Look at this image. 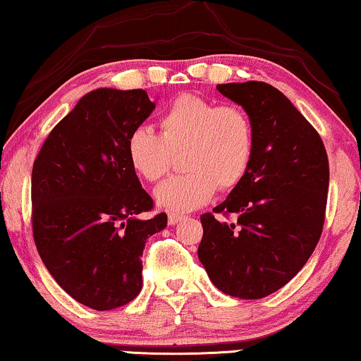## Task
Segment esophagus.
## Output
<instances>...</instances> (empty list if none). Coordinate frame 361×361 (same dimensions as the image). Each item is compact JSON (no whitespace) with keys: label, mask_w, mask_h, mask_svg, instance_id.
<instances>
[{"label":"esophagus","mask_w":361,"mask_h":361,"mask_svg":"<svg viewBox=\"0 0 361 361\" xmlns=\"http://www.w3.org/2000/svg\"><path fill=\"white\" fill-rule=\"evenodd\" d=\"M183 214H178V213H170L168 214V225H178L181 220H183Z\"/></svg>","instance_id":"34e87169"}]
</instances>
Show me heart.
<instances>
[{
    "label": "heart",
    "mask_w": 361,
    "mask_h": 361,
    "mask_svg": "<svg viewBox=\"0 0 361 361\" xmlns=\"http://www.w3.org/2000/svg\"><path fill=\"white\" fill-rule=\"evenodd\" d=\"M159 135L136 128L128 136L130 165L141 178L157 181L170 170L173 153L183 149L186 173L171 176L154 190L161 208L185 213L208 203L216 191L235 188L253 157V125L236 104L216 106L207 98L183 94L158 120Z\"/></svg>",
    "instance_id": "1"
}]
</instances>
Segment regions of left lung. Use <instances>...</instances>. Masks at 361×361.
<instances>
[{"label": "left lung", "mask_w": 361, "mask_h": 361, "mask_svg": "<svg viewBox=\"0 0 361 361\" xmlns=\"http://www.w3.org/2000/svg\"><path fill=\"white\" fill-rule=\"evenodd\" d=\"M253 125L248 171L213 209L202 214L198 258L223 293L258 300L285 286L312 257L325 223L326 149L288 98L263 81L218 85Z\"/></svg>", "instance_id": "left-lung-1"}]
</instances>
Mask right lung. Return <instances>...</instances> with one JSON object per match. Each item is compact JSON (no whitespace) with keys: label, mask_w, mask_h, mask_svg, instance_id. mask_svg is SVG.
Returning a JSON list of instances; mask_svg holds the SVG:
<instances>
[{"label":"right lung","mask_w":361,"mask_h":361,"mask_svg":"<svg viewBox=\"0 0 361 361\" xmlns=\"http://www.w3.org/2000/svg\"><path fill=\"white\" fill-rule=\"evenodd\" d=\"M145 90L90 91L53 128L31 175L33 238L56 283L85 307L130 303L143 285L145 243L166 226L126 153L128 136L152 115Z\"/></svg>","instance_id":"1"}]
</instances>
